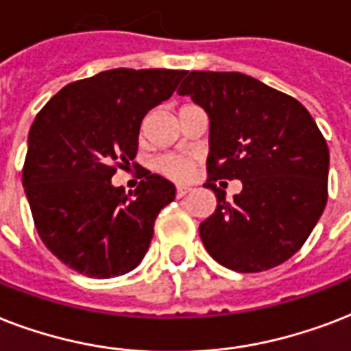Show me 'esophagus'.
<instances>
[{
	"instance_id": "esophagus-1",
	"label": "esophagus",
	"mask_w": 351,
	"mask_h": 351,
	"mask_svg": "<svg viewBox=\"0 0 351 351\" xmlns=\"http://www.w3.org/2000/svg\"><path fill=\"white\" fill-rule=\"evenodd\" d=\"M190 186H184V184H178V189H176V194H178V197H183V195H186L190 192Z\"/></svg>"
}]
</instances>
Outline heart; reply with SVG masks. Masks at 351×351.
<instances>
[{
  "label": "heart",
  "mask_w": 351,
  "mask_h": 351,
  "mask_svg": "<svg viewBox=\"0 0 351 351\" xmlns=\"http://www.w3.org/2000/svg\"><path fill=\"white\" fill-rule=\"evenodd\" d=\"M195 162L186 157L178 156H162L156 161L157 172L165 173L168 178L176 179V181H184L194 173Z\"/></svg>",
  "instance_id": "obj_1"
}]
</instances>
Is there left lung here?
Listing matches in <instances>:
<instances>
[{"label":"left lung","mask_w":351,"mask_h":351,"mask_svg":"<svg viewBox=\"0 0 351 351\" xmlns=\"http://www.w3.org/2000/svg\"><path fill=\"white\" fill-rule=\"evenodd\" d=\"M179 95L208 115L206 189L218 206L199 225L208 254L238 273H260L295 254L328 201L330 152L297 99L241 73H184ZM240 178L232 202L215 186Z\"/></svg>","instance_id":"obj_1"}]
</instances>
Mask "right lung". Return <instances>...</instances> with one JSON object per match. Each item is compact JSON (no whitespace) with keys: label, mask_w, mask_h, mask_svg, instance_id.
Here are the masks:
<instances>
[{"label":"right lung","mask_w":351,"mask_h":351,"mask_svg":"<svg viewBox=\"0 0 351 351\" xmlns=\"http://www.w3.org/2000/svg\"><path fill=\"white\" fill-rule=\"evenodd\" d=\"M184 71L111 69L65 86L32 122L23 189L42 241L93 278L130 273L145 258L176 186L145 172L135 194L113 186L138 148L141 122L168 100Z\"/></svg>","instance_id":"obj_1"}]
</instances>
